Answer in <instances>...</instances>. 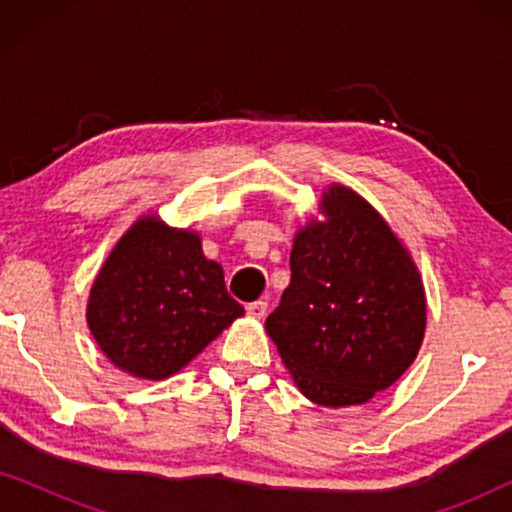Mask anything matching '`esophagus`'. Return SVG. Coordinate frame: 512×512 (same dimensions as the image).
I'll return each instance as SVG.
<instances>
[{"label":"esophagus","instance_id":"obj_1","mask_svg":"<svg viewBox=\"0 0 512 512\" xmlns=\"http://www.w3.org/2000/svg\"><path fill=\"white\" fill-rule=\"evenodd\" d=\"M265 312H268V303L265 300H256V303L247 305V314L254 319H263Z\"/></svg>","mask_w":512,"mask_h":512}]
</instances>
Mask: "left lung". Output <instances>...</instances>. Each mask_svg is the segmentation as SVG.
Here are the masks:
<instances>
[{"mask_svg":"<svg viewBox=\"0 0 512 512\" xmlns=\"http://www.w3.org/2000/svg\"><path fill=\"white\" fill-rule=\"evenodd\" d=\"M298 228L291 284L265 321L284 366L312 403L363 405L417 359L426 293L410 251L359 193L331 184Z\"/></svg>","mask_w":512,"mask_h":512,"instance_id":"obj_1","label":"left lung"}]
</instances>
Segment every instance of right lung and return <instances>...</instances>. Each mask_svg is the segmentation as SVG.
Wrapping results in <instances>:
<instances>
[{"instance_id":"right-lung-1","label":"right lung","mask_w":512,"mask_h":512,"mask_svg":"<svg viewBox=\"0 0 512 512\" xmlns=\"http://www.w3.org/2000/svg\"><path fill=\"white\" fill-rule=\"evenodd\" d=\"M244 307L228 296L223 268L202 254L200 235L144 214L97 272L86 321L102 354L139 380L186 368Z\"/></svg>"}]
</instances>
